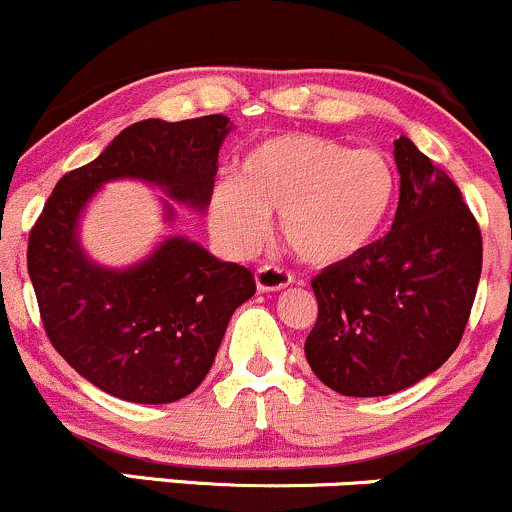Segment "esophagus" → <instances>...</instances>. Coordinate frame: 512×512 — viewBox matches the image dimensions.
I'll return each mask as SVG.
<instances>
[{"mask_svg": "<svg viewBox=\"0 0 512 512\" xmlns=\"http://www.w3.org/2000/svg\"><path fill=\"white\" fill-rule=\"evenodd\" d=\"M255 284H257V292H279V289L292 284V274L284 272L282 267L262 265L260 270L255 272Z\"/></svg>", "mask_w": 512, "mask_h": 512, "instance_id": "esophagus-1", "label": "esophagus"}]
</instances>
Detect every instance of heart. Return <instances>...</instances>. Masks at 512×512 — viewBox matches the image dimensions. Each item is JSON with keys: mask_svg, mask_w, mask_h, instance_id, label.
<instances>
[{"mask_svg": "<svg viewBox=\"0 0 512 512\" xmlns=\"http://www.w3.org/2000/svg\"><path fill=\"white\" fill-rule=\"evenodd\" d=\"M397 201L400 176L387 154L284 132L252 144L235 179L213 186L208 228L247 255L265 240L267 215H279V235L306 265L343 267L385 238Z\"/></svg>", "mask_w": 512, "mask_h": 512, "instance_id": "b5f03b06", "label": "heart"}]
</instances>
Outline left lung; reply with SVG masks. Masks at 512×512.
Listing matches in <instances>:
<instances>
[{
    "label": "left lung",
    "instance_id": "1",
    "mask_svg": "<svg viewBox=\"0 0 512 512\" xmlns=\"http://www.w3.org/2000/svg\"><path fill=\"white\" fill-rule=\"evenodd\" d=\"M400 203L390 233L351 265L311 282L319 319L304 343L321 383L348 397L412 387L456 351L483 242L459 186L412 139L395 142Z\"/></svg>",
    "mask_w": 512,
    "mask_h": 512
}]
</instances>
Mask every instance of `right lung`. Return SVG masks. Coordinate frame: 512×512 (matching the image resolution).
Masks as SVG:
<instances>
[{
    "instance_id": "add662e5",
    "label": "right lung",
    "mask_w": 512,
    "mask_h": 512,
    "mask_svg": "<svg viewBox=\"0 0 512 512\" xmlns=\"http://www.w3.org/2000/svg\"><path fill=\"white\" fill-rule=\"evenodd\" d=\"M228 117L142 120L90 164L63 176L29 235V277L53 348L112 397L166 405L191 395L211 370L230 316L255 294V277L186 235L164 240L129 267L85 252L80 220L110 181L159 188L166 223L174 204L201 213L211 198Z\"/></svg>"
}]
</instances>
